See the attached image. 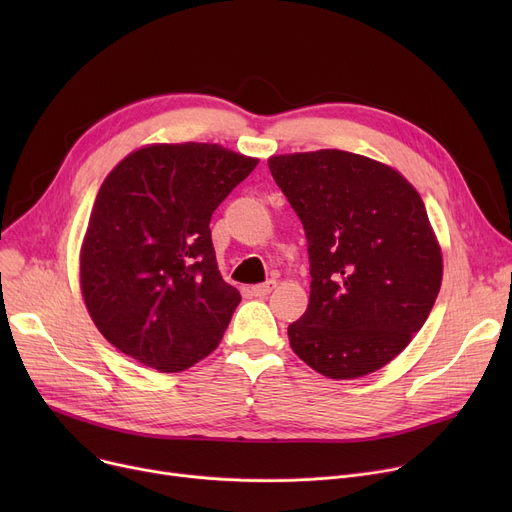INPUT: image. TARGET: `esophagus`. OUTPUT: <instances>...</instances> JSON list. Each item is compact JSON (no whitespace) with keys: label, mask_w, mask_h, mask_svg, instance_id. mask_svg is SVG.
<instances>
[{"label":"esophagus","mask_w":512,"mask_h":512,"mask_svg":"<svg viewBox=\"0 0 512 512\" xmlns=\"http://www.w3.org/2000/svg\"><path fill=\"white\" fill-rule=\"evenodd\" d=\"M276 288V282L274 280H270V282H265V284H257V286H251L249 288V292L253 294V297H267V294H270L272 290Z\"/></svg>","instance_id":"1"}]
</instances>
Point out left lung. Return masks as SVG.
<instances>
[{"label":"left lung","mask_w":512,"mask_h":512,"mask_svg":"<svg viewBox=\"0 0 512 512\" xmlns=\"http://www.w3.org/2000/svg\"><path fill=\"white\" fill-rule=\"evenodd\" d=\"M267 166L303 222L311 294L288 340L332 380L363 378L398 357L442 286V249L415 186L340 149L272 155Z\"/></svg>","instance_id":"obj_1"}]
</instances>
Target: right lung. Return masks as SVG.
<instances>
[{
  "label": "right lung",
  "mask_w": 512,
  "mask_h": 512,
  "mask_svg": "<svg viewBox=\"0 0 512 512\" xmlns=\"http://www.w3.org/2000/svg\"><path fill=\"white\" fill-rule=\"evenodd\" d=\"M257 164L215 143H153L107 174L80 247V290L120 353L178 373L218 348L240 292L218 270L209 222Z\"/></svg>",
  "instance_id": "1"
}]
</instances>
